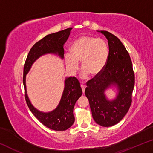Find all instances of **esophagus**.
Returning <instances> with one entry per match:
<instances>
[{"mask_svg": "<svg viewBox=\"0 0 153 153\" xmlns=\"http://www.w3.org/2000/svg\"><path fill=\"white\" fill-rule=\"evenodd\" d=\"M81 88H82V92H83V93H84V91H85V88H86V86H85V85H84V84H81Z\"/></svg>", "mask_w": 153, "mask_h": 153, "instance_id": "esophagus-1", "label": "esophagus"}]
</instances>
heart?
Instances as JSON below:
<instances>
[{
	"instance_id": "1",
	"label": "heart",
	"mask_w": 153,
	"mask_h": 153,
	"mask_svg": "<svg viewBox=\"0 0 153 153\" xmlns=\"http://www.w3.org/2000/svg\"><path fill=\"white\" fill-rule=\"evenodd\" d=\"M108 57L107 44L101 38L83 36L77 39L70 48V54L65 56L66 65L72 73L78 68L81 61L83 76H96L105 69Z\"/></svg>"
}]
</instances>
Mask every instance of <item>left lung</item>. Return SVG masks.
Returning a JSON list of instances; mask_svg holds the SVG:
<instances>
[{
    "mask_svg": "<svg viewBox=\"0 0 153 153\" xmlns=\"http://www.w3.org/2000/svg\"><path fill=\"white\" fill-rule=\"evenodd\" d=\"M100 32L108 40V60L101 73L87 82L85 94L96 123L110 127L120 122L130 107L135 76L130 56L122 42L110 32ZM113 85L117 86L119 93L110 102L105 98L104 91Z\"/></svg>",
    "mask_w": 153,
    "mask_h": 153,
    "instance_id": "8db88e82",
    "label": "left lung"
}]
</instances>
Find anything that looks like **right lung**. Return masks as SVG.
<instances>
[{"label":"right lung","mask_w":153,"mask_h":153,"mask_svg":"<svg viewBox=\"0 0 153 153\" xmlns=\"http://www.w3.org/2000/svg\"><path fill=\"white\" fill-rule=\"evenodd\" d=\"M71 29V27H69L51 33L38 41L30 49L24 67L23 83L25 89V101L28 107L44 126L55 131L66 130L74 123V108L76 101L82 94L79 82L76 77L67 78L65 81V88L58 107L50 113H42L33 107L28 98L25 86V75L28 73L33 62L45 54H57L63 59V45L68 39Z\"/></svg>","instance_id":"right-lung-1"}]
</instances>
